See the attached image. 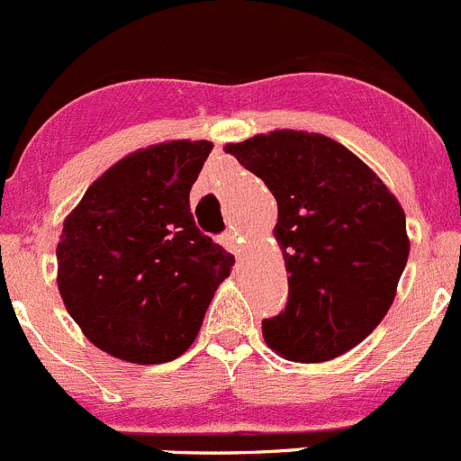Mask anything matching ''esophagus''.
Wrapping results in <instances>:
<instances>
[{
  "label": "esophagus",
  "instance_id": "34e87169",
  "mask_svg": "<svg viewBox=\"0 0 461 461\" xmlns=\"http://www.w3.org/2000/svg\"><path fill=\"white\" fill-rule=\"evenodd\" d=\"M221 244H224L232 255L244 253V237H241L240 232H226V235L221 237Z\"/></svg>",
  "mask_w": 461,
  "mask_h": 461
}]
</instances>
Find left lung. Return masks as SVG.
Masks as SVG:
<instances>
[{"label":"left lung","mask_w":461,"mask_h":461,"mask_svg":"<svg viewBox=\"0 0 461 461\" xmlns=\"http://www.w3.org/2000/svg\"><path fill=\"white\" fill-rule=\"evenodd\" d=\"M277 199L275 240L288 303L262 321L291 362L339 357L377 329L395 300L411 250L404 208L346 146L320 132L270 131L226 144Z\"/></svg>","instance_id":"1"}]
</instances>
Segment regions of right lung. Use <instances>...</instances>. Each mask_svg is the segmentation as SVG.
Instances as JSON below:
<instances>
[{"instance_id":"obj_1","label":"right lung","mask_w":461,"mask_h":461,"mask_svg":"<svg viewBox=\"0 0 461 461\" xmlns=\"http://www.w3.org/2000/svg\"><path fill=\"white\" fill-rule=\"evenodd\" d=\"M212 144L173 140L126 155L64 220L57 286L90 344L164 364L195 341L235 258L193 220L188 195Z\"/></svg>"}]
</instances>
